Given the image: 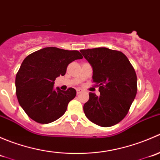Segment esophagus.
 Listing matches in <instances>:
<instances>
[{"label": "esophagus", "instance_id": "34e87169", "mask_svg": "<svg viewBox=\"0 0 160 160\" xmlns=\"http://www.w3.org/2000/svg\"><path fill=\"white\" fill-rule=\"evenodd\" d=\"M83 91V90H82V89H80V88H78V89H77V94H80V93H81Z\"/></svg>", "mask_w": 160, "mask_h": 160}]
</instances>
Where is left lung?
<instances>
[{"label":"left lung","instance_id":"8db88e82","mask_svg":"<svg viewBox=\"0 0 160 160\" xmlns=\"http://www.w3.org/2000/svg\"><path fill=\"white\" fill-rule=\"evenodd\" d=\"M93 68V82L100 96L89 93L83 105L86 117L96 125L110 127L128 114L137 93V77L124 53L108 48L81 49Z\"/></svg>","mask_w":160,"mask_h":160}]
</instances>
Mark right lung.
<instances>
[{"label":"right lung","mask_w":160,"mask_h":160,"mask_svg":"<svg viewBox=\"0 0 160 160\" xmlns=\"http://www.w3.org/2000/svg\"><path fill=\"white\" fill-rule=\"evenodd\" d=\"M83 58L77 50L46 47L23 60L15 78L16 95L21 107L35 122L48 124L63 115L77 94L74 88L54 89L56 77L64 76L69 64Z\"/></svg>","instance_id":"right-lung-1"}]
</instances>
